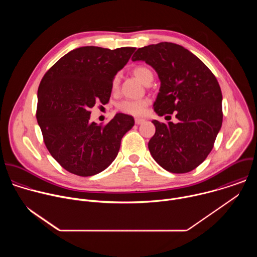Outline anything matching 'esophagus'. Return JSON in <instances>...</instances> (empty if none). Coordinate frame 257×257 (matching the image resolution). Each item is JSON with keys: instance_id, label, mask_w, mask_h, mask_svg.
<instances>
[{"instance_id": "obj_1", "label": "esophagus", "mask_w": 257, "mask_h": 257, "mask_svg": "<svg viewBox=\"0 0 257 257\" xmlns=\"http://www.w3.org/2000/svg\"><path fill=\"white\" fill-rule=\"evenodd\" d=\"M143 122H144L143 119H138V118L135 119V124H136V125H140V124H142Z\"/></svg>"}]
</instances>
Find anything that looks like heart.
I'll use <instances>...</instances> for the list:
<instances>
[{
  "mask_svg": "<svg viewBox=\"0 0 257 257\" xmlns=\"http://www.w3.org/2000/svg\"><path fill=\"white\" fill-rule=\"evenodd\" d=\"M133 74L144 84H148L149 82H152L154 79V73L153 71L145 67V66H137L133 69ZM121 83V75L120 73L114 76L112 83H111V89L113 92H117L119 90ZM150 104V99L148 98H141V99H124L117 104V108L120 112L131 115V116H141L144 114L146 107Z\"/></svg>",
  "mask_w": 257,
  "mask_h": 257,
  "instance_id": "obj_1",
  "label": "heart"
}]
</instances>
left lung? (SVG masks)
I'll return each mask as SVG.
<instances>
[{"label":"left lung","instance_id":"obj_1","mask_svg":"<svg viewBox=\"0 0 257 257\" xmlns=\"http://www.w3.org/2000/svg\"><path fill=\"white\" fill-rule=\"evenodd\" d=\"M132 61H144L158 73L156 113L177 112L176 124L153 121L156 133L149 142L153 158L171 173L194 170L211 152L223 123V95L215 76L195 55L173 43L140 48Z\"/></svg>","mask_w":257,"mask_h":257}]
</instances>
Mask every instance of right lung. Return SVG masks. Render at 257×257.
<instances>
[{
  "label": "right lung",
  "instance_id": "add662e5",
  "mask_svg": "<svg viewBox=\"0 0 257 257\" xmlns=\"http://www.w3.org/2000/svg\"><path fill=\"white\" fill-rule=\"evenodd\" d=\"M136 48L116 50L82 47L54 64L38 90L36 119L52 157L68 172L81 177L100 173L116 159L133 117L116 116L104 125L90 122V108L105 104L111 83Z\"/></svg>",
  "mask_w": 257,
  "mask_h": 257
}]
</instances>
